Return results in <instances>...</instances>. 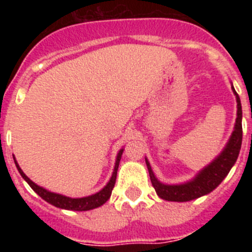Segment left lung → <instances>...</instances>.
<instances>
[{
	"instance_id": "left-lung-1",
	"label": "left lung",
	"mask_w": 252,
	"mask_h": 252,
	"mask_svg": "<svg viewBox=\"0 0 252 252\" xmlns=\"http://www.w3.org/2000/svg\"><path fill=\"white\" fill-rule=\"evenodd\" d=\"M232 91L237 102V119L235 128L230 140L226 144L222 153L213 160L211 164L202 169L192 180L183 184H164L157 179L150 166V162L146 160L149 175L153 187L157 190V194L161 199L170 202H188L211 193L213 189L221 184L222 180L230 173L231 168L239 158L240 149L242 144V108L239 94L236 93L232 86Z\"/></svg>"
}]
</instances>
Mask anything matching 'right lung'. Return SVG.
<instances>
[{"instance_id": "1", "label": "right lung", "mask_w": 252, "mask_h": 252, "mask_svg": "<svg viewBox=\"0 0 252 252\" xmlns=\"http://www.w3.org/2000/svg\"><path fill=\"white\" fill-rule=\"evenodd\" d=\"M122 153H124V149L119 151L117 154V158H116V162H115V169H113L112 177H111L110 182L104 186V188H102L98 193H95V194L88 195V197H83V198H70V197H65V195L58 194V193H53L49 192L46 189H44L43 187H39L37 184H35L30 178H28L25 175V173L21 170V168L17 164L16 159L13 158L15 160V164H16V168L19 170V173L21 174V177L28 182L29 186L31 188L34 189V192L37 193L40 197L43 198L44 201H46L48 203L53 204V206L58 207V208L62 209H69V211H90V209L97 208V207H101L102 204L106 203L111 197V193H112V189L115 187L116 183V177H117V169H119L120 165V160H121Z\"/></svg>"}]
</instances>
